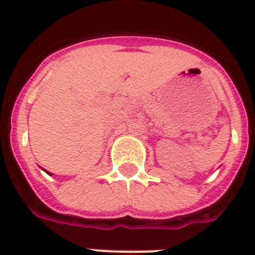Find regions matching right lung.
<instances>
[{
    "label": "right lung",
    "instance_id": "add662e5",
    "mask_svg": "<svg viewBox=\"0 0 255 255\" xmlns=\"http://www.w3.org/2000/svg\"><path fill=\"white\" fill-rule=\"evenodd\" d=\"M44 171H46V170H44ZM46 172H47V173H48V175H51V172H48V171H46Z\"/></svg>",
    "mask_w": 255,
    "mask_h": 255
}]
</instances>
